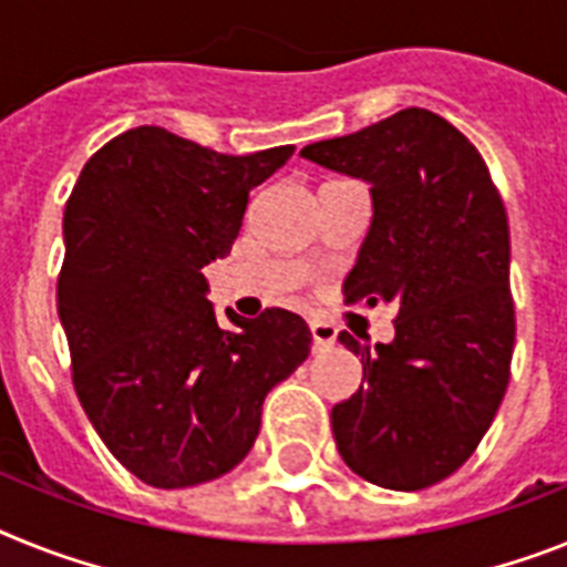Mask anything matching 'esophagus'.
<instances>
[{
    "label": "esophagus",
    "mask_w": 567,
    "mask_h": 567,
    "mask_svg": "<svg viewBox=\"0 0 567 567\" xmlns=\"http://www.w3.org/2000/svg\"><path fill=\"white\" fill-rule=\"evenodd\" d=\"M311 337H313V349H328L337 342V326L326 320H311Z\"/></svg>",
    "instance_id": "esophagus-1"
}]
</instances>
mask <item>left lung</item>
Wrapping results in <instances>:
<instances>
[{
  "label": "left lung",
  "instance_id": "left-lung-1",
  "mask_svg": "<svg viewBox=\"0 0 567 567\" xmlns=\"http://www.w3.org/2000/svg\"><path fill=\"white\" fill-rule=\"evenodd\" d=\"M372 184L374 218L346 302H394V340L342 331L363 383L331 409L342 461L389 489H426L475 453L511 380L516 311L511 227L482 152L430 109L409 106L302 150Z\"/></svg>",
  "mask_w": 567,
  "mask_h": 567
}]
</instances>
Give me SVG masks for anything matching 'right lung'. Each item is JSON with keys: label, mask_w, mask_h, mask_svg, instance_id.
<instances>
[{"label": "right lung", "mask_w": 567, "mask_h": 567, "mask_svg": "<svg viewBox=\"0 0 567 567\" xmlns=\"http://www.w3.org/2000/svg\"><path fill=\"white\" fill-rule=\"evenodd\" d=\"M293 146L221 155L161 126L112 137L65 202L56 311L80 406L141 482L193 487L254 446L265 394L311 351L306 320L216 322L202 268L230 254L250 189Z\"/></svg>", "instance_id": "add662e5"}]
</instances>
